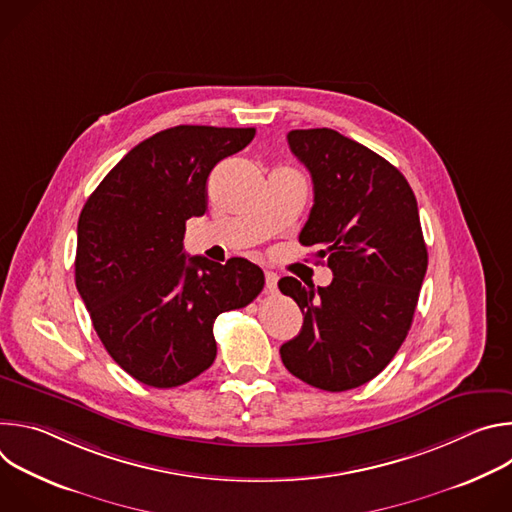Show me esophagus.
Listing matches in <instances>:
<instances>
[{"label": "esophagus", "mask_w": 512, "mask_h": 512, "mask_svg": "<svg viewBox=\"0 0 512 512\" xmlns=\"http://www.w3.org/2000/svg\"><path fill=\"white\" fill-rule=\"evenodd\" d=\"M265 289L269 291V294H275V291H277V273L265 271Z\"/></svg>", "instance_id": "obj_1"}]
</instances>
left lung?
Segmentation results:
<instances>
[{
	"label": "left lung",
	"mask_w": 512,
	"mask_h": 512,
	"mask_svg": "<svg viewBox=\"0 0 512 512\" xmlns=\"http://www.w3.org/2000/svg\"><path fill=\"white\" fill-rule=\"evenodd\" d=\"M287 143L314 182L300 243L320 249L334 279L326 287L279 279L304 314L302 332L279 354L294 377L340 393L375 379L403 344L427 247L415 194L385 158L328 127L294 129Z\"/></svg>",
	"instance_id": "obj_1"
}]
</instances>
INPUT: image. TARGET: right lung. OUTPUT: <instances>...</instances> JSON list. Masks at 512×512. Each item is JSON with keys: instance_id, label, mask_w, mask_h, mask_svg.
<instances>
[{"instance_id": "add662e5", "label": "right lung", "mask_w": 512, "mask_h": 512, "mask_svg": "<svg viewBox=\"0 0 512 512\" xmlns=\"http://www.w3.org/2000/svg\"><path fill=\"white\" fill-rule=\"evenodd\" d=\"M253 137V127L164 129L137 143L83 206L77 289L111 358L143 385L172 389L204 373L216 316L261 294L255 263L184 253L186 221L206 212L208 174Z\"/></svg>"}]
</instances>
